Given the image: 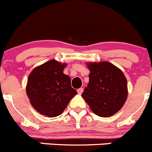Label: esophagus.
<instances>
[{
	"mask_svg": "<svg viewBox=\"0 0 152 152\" xmlns=\"http://www.w3.org/2000/svg\"><path fill=\"white\" fill-rule=\"evenodd\" d=\"M77 92H78V94H83V88H79L77 90Z\"/></svg>",
	"mask_w": 152,
	"mask_h": 152,
	"instance_id": "1",
	"label": "esophagus"
}]
</instances>
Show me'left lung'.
Segmentation results:
<instances>
[{
    "mask_svg": "<svg viewBox=\"0 0 152 152\" xmlns=\"http://www.w3.org/2000/svg\"><path fill=\"white\" fill-rule=\"evenodd\" d=\"M89 83L82 97L100 117H110L122 108L127 100V79L121 69L107 61L89 63Z\"/></svg>",
    "mask_w": 152,
    "mask_h": 152,
    "instance_id": "1",
    "label": "left lung"
}]
</instances>
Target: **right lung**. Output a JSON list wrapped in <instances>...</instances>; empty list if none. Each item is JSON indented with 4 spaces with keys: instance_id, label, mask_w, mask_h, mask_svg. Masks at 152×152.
Wrapping results in <instances>:
<instances>
[{
    "instance_id": "add662e5",
    "label": "right lung",
    "mask_w": 152,
    "mask_h": 152,
    "mask_svg": "<svg viewBox=\"0 0 152 152\" xmlns=\"http://www.w3.org/2000/svg\"><path fill=\"white\" fill-rule=\"evenodd\" d=\"M66 64L51 60L33 69L28 76L27 95L34 108L49 118L60 115L77 92L63 71Z\"/></svg>"
}]
</instances>
